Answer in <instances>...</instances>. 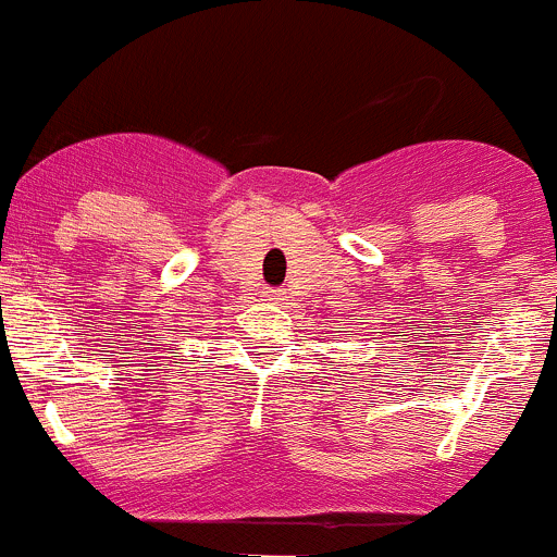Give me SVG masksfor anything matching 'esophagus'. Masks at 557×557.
<instances>
[{
  "label": "esophagus",
  "instance_id": "1",
  "mask_svg": "<svg viewBox=\"0 0 557 557\" xmlns=\"http://www.w3.org/2000/svg\"><path fill=\"white\" fill-rule=\"evenodd\" d=\"M265 300H273V302L284 300V292H281V289H268L265 292Z\"/></svg>",
  "mask_w": 557,
  "mask_h": 557
}]
</instances>
